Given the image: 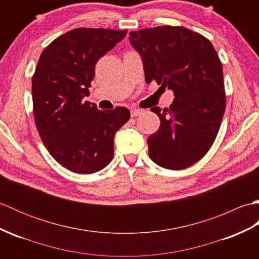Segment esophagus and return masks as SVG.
I'll list each match as a JSON object with an SVG mask.
<instances>
[{"label":"esophagus","instance_id":"obj_1","mask_svg":"<svg viewBox=\"0 0 259 259\" xmlns=\"http://www.w3.org/2000/svg\"><path fill=\"white\" fill-rule=\"evenodd\" d=\"M142 112V110H140V109H134V110H131L130 111V113H131V117L133 118H135V117H138V115H140Z\"/></svg>","mask_w":259,"mask_h":259}]
</instances>
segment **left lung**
Here are the masks:
<instances>
[{
	"label": "left lung",
	"instance_id": "left-lung-1",
	"mask_svg": "<svg viewBox=\"0 0 259 259\" xmlns=\"http://www.w3.org/2000/svg\"><path fill=\"white\" fill-rule=\"evenodd\" d=\"M129 40L144 61L147 83L156 81L175 95L169 109L151 108L160 118L148 138L151 160L166 169L188 168L211 148L226 108L218 53L207 37L184 26L133 31Z\"/></svg>",
	"mask_w": 259,
	"mask_h": 259
}]
</instances>
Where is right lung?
<instances>
[{
  "mask_svg": "<svg viewBox=\"0 0 259 259\" xmlns=\"http://www.w3.org/2000/svg\"><path fill=\"white\" fill-rule=\"evenodd\" d=\"M126 35V30H71L52 41L32 78L33 114L50 155L75 174H93L113 158V139L130 119L126 108L99 110L84 101L98 60Z\"/></svg>",
  "mask_w": 259,
  "mask_h": 259,
  "instance_id": "1",
  "label": "right lung"
}]
</instances>
